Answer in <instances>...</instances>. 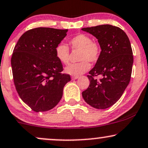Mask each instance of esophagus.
Masks as SVG:
<instances>
[{
	"instance_id": "1",
	"label": "esophagus",
	"mask_w": 148,
	"mask_h": 148,
	"mask_svg": "<svg viewBox=\"0 0 148 148\" xmlns=\"http://www.w3.org/2000/svg\"><path fill=\"white\" fill-rule=\"evenodd\" d=\"M78 78H79V76H72V80H76V79H77Z\"/></svg>"
}]
</instances>
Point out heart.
<instances>
[{
	"label": "heart",
	"mask_w": 148,
	"mask_h": 148,
	"mask_svg": "<svg viewBox=\"0 0 148 148\" xmlns=\"http://www.w3.org/2000/svg\"><path fill=\"white\" fill-rule=\"evenodd\" d=\"M68 45L72 50L79 49V63L69 65L65 72L73 76H79L90 68L91 63H95L101 54V47L96 42L92 41L91 37L85 34L74 36L68 40ZM56 56L58 60L65 65L69 62V49L67 45L59 43L55 48Z\"/></svg>",
	"instance_id": "b5f03b06"
}]
</instances>
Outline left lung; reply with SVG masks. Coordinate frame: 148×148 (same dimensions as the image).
Masks as SVG:
<instances>
[{
    "instance_id": "1",
    "label": "left lung",
    "mask_w": 148,
    "mask_h": 148,
    "mask_svg": "<svg viewBox=\"0 0 148 148\" xmlns=\"http://www.w3.org/2000/svg\"><path fill=\"white\" fill-rule=\"evenodd\" d=\"M98 39L101 48L95 66L89 72L90 85L82 92L85 102L97 109H106L118 101L131 79L133 53L123 30L111 25L82 28ZM101 76L100 79L96 77Z\"/></svg>"
}]
</instances>
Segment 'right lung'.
Returning a JSON list of instances; mask_svg holds the SVG:
<instances>
[{
	"instance_id": "add662e5",
	"label": "right lung",
	"mask_w": 148,
	"mask_h": 148,
	"mask_svg": "<svg viewBox=\"0 0 148 148\" xmlns=\"http://www.w3.org/2000/svg\"><path fill=\"white\" fill-rule=\"evenodd\" d=\"M67 29L37 27L21 36L11 58L14 85L19 97L34 112H45L58 104L63 88L71 81L63 74L55 48Z\"/></svg>"
}]
</instances>
